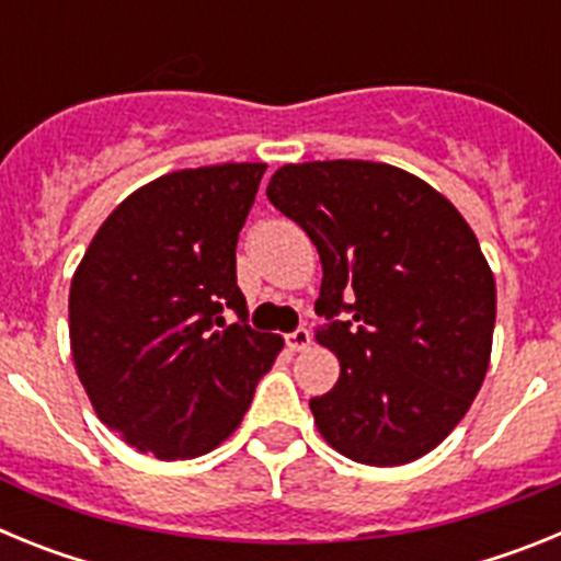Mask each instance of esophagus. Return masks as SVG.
I'll use <instances>...</instances> for the list:
<instances>
[{
  "mask_svg": "<svg viewBox=\"0 0 561 561\" xmlns=\"http://www.w3.org/2000/svg\"><path fill=\"white\" fill-rule=\"evenodd\" d=\"M286 345L289 351H306L311 345V334L309 329H295L291 334H286Z\"/></svg>",
  "mask_w": 561,
  "mask_h": 561,
  "instance_id": "34e87169",
  "label": "esophagus"
}]
</instances>
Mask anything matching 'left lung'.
I'll list each match as a JSON object with an SVG mask.
<instances>
[{"label": "left lung", "mask_w": 561, "mask_h": 561, "mask_svg": "<svg viewBox=\"0 0 561 561\" xmlns=\"http://www.w3.org/2000/svg\"><path fill=\"white\" fill-rule=\"evenodd\" d=\"M266 196L323 264L317 342L340 379L309 401L320 435L356 463L427 455L458 427L492 356L497 291L472 227L385 162L284 165Z\"/></svg>", "instance_id": "obj_1"}]
</instances>
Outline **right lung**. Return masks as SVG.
Segmentation results:
<instances>
[{
    "label": "right lung",
    "instance_id": "right-lung-1",
    "mask_svg": "<svg viewBox=\"0 0 561 561\" xmlns=\"http://www.w3.org/2000/svg\"><path fill=\"white\" fill-rule=\"evenodd\" d=\"M264 162L165 173L114 207L69 289V340L98 419L160 460L219 447L284 348L250 329L236 244ZM239 317L227 327L224 314Z\"/></svg>",
    "mask_w": 561,
    "mask_h": 561
}]
</instances>
